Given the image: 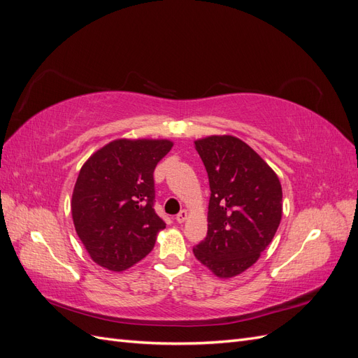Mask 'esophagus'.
Returning a JSON list of instances; mask_svg holds the SVG:
<instances>
[{"mask_svg":"<svg viewBox=\"0 0 358 358\" xmlns=\"http://www.w3.org/2000/svg\"><path fill=\"white\" fill-rule=\"evenodd\" d=\"M187 218H188V210H180V212L176 215V221H178L179 224L185 222Z\"/></svg>","mask_w":358,"mask_h":358,"instance_id":"1","label":"esophagus"}]
</instances>
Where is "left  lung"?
Masks as SVG:
<instances>
[{"instance_id":"1","label":"left lung","mask_w":358,"mask_h":358,"mask_svg":"<svg viewBox=\"0 0 358 358\" xmlns=\"http://www.w3.org/2000/svg\"><path fill=\"white\" fill-rule=\"evenodd\" d=\"M209 176L208 236L192 252L221 279L254 266L282 218V187L273 169L234 136L194 140Z\"/></svg>"}]
</instances>
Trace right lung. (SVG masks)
<instances>
[{"label": "right lung", "instance_id": "1", "mask_svg": "<svg viewBox=\"0 0 358 358\" xmlns=\"http://www.w3.org/2000/svg\"><path fill=\"white\" fill-rule=\"evenodd\" d=\"M171 148L167 138H116L85 161L71 216L94 263L124 272L152 251L166 229L154 210V170Z\"/></svg>", "mask_w": 358, "mask_h": 358}]
</instances>
